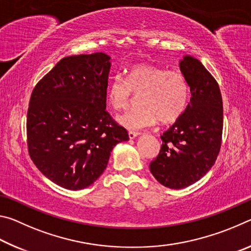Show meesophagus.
I'll list each match as a JSON object with an SVG mask.
<instances>
[{"instance_id": "esophagus-1", "label": "esophagus", "mask_w": 251, "mask_h": 251, "mask_svg": "<svg viewBox=\"0 0 251 251\" xmlns=\"http://www.w3.org/2000/svg\"><path fill=\"white\" fill-rule=\"evenodd\" d=\"M139 134L138 133H136V131H128V137L130 138V139H134L135 137H137Z\"/></svg>"}]
</instances>
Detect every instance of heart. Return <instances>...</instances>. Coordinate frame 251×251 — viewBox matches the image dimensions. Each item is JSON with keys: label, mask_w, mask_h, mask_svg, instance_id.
I'll list each match as a JSON object with an SVG mask.
<instances>
[{"label": "heart", "mask_w": 251, "mask_h": 251, "mask_svg": "<svg viewBox=\"0 0 251 251\" xmlns=\"http://www.w3.org/2000/svg\"><path fill=\"white\" fill-rule=\"evenodd\" d=\"M141 95V107L118 117L127 129L148 128L160 121L172 124L184 115L189 101V85L178 71H167L151 64H137L127 71L126 79L116 75L109 80L106 96L116 110H125Z\"/></svg>", "instance_id": "b5f03b06"}]
</instances>
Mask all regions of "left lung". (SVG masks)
Instances as JSON below:
<instances>
[{
	"mask_svg": "<svg viewBox=\"0 0 251 251\" xmlns=\"http://www.w3.org/2000/svg\"><path fill=\"white\" fill-rule=\"evenodd\" d=\"M180 71L190 87L184 115L160 136L163 145L150 165L161 185L185 188L201 179L215 164L222 146L223 99L218 83L198 59L185 56Z\"/></svg>",
	"mask_w": 251,
	"mask_h": 251,
	"instance_id": "obj_1",
	"label": "left lung"
}]
</instances>
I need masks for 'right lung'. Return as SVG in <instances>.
<instances>
[{"mask_svg":"<svg viewBox=\"0 0 251 251\" xmlns=\"http://www.w3.org/2000/svg\"><path fill=\"white\" fill-rule=\"evenodd\" d=\"M109 59L104 53L62 58L32 92L28 154L39 171L63 188L92 185L114 146L129 139L106 110Z\"/></svg>","mask_w":251,"mask_h":251,"instance_id":"add662e5","label":"right lung"}]
</instances>
